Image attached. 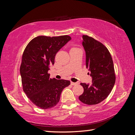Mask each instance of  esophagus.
<instances>
[{
  "label": "esophagus",
  "instance_id": "1",
  "mask_svg": "<svg viewBox=\"0 0 135 135\" xmlns=\"http://www.w3.org/2000/svg\"><path fill=\"white\" fill-rule=\"evenodd\" d=\"M79 83H77V82H76V83H75V82H73V81H71V85H76V84H78Z\"/></svg>",
  "mask_w": 135,
  "mask_h": 135
}]
</instances>
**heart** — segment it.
<instances>
[{"label":"heart","mask_w":135,"mask_h":135,"mask_svg":"<svg viewBox=\"0 0 135 135\" xmlns=\"http://www.w3.org/2000/svg\"><path fill=\"white\" fill-rule=\"evenodd\" d=\"M72 49H77V47H73Z\"/></svg>","instance_id":"1"}]
</instances>
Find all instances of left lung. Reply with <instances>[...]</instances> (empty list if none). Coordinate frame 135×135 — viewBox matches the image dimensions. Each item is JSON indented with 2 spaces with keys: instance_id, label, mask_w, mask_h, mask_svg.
Returning <instances> with one entry per match:
<instances>
[{
  "instance_id": "1",
  "label": "left lung",
  "mask_w": 135,
  "mask_h": 135,
  "mask_svg": "<svg viewBox=\"0 0 135 135\" xmlns=\"http://www.w3.org/2000/svg\"><path fill=\"white\" fill-rule=\"evenodd\" d=\"M86 66L90 71L92 84L81 83L84 92L79 97L83 103L92 105L101 102L111 93L115 81L113 61L105 46L94 38L83 35Z\"/></svg>"
}]
</instances>
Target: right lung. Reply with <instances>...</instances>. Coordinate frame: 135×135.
Returning <instances> with one entry per match:
<instances>
[{"instance_id":"obj_1","label":"right lung","mask_w":135,"mask_h":135,"mask_svg":"<svg viewBox=\"0 0 135 135\" xmlns=\"http://www.w3.org/2000/svg\"><path fill=\"white\" fill-rule=\"evenodd\" d=\"M71 39L69 36L34 38L22 54L20 74L22 88L31 101L38 108H51L58 103L64 89L70 84L67 80L50 79L48 71L57 52Z\"/></svg>"}]
</instances>
